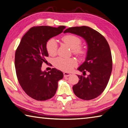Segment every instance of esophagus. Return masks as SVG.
Returning a JSON list of instances; mask_svg holds the SVG:
<instances>
[{
    "mask_svg": "<svg viewBox=\"0 0 128 128\" xmlns=\"http://www.w3.org/2000/svg\"><path fill=\"white\" fill-rule=\"evenodd\" d=\"M64 77H68V76H70L71 75V74L65 72L64 73Z\"/></svg>",
    "mask_w": 128,
    "mask_h": 128,
    "instance_id": "34e87169",
    "label": "esophagus"
}]
</instances>
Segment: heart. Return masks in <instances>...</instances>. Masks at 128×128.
<instances>
[{
    "instance_id": "1",
    "label": "heart",
    "mask_w": 128,
    "mask_h": 128,
    "mask_svg": "<svg viewBox=\"0 0 128 128\" xmlns=\"http://www.w3.org/2000/svg\"><path fill=\"white\" fill-rule=\"evenodd\" d=\"M62 41L72 49V53L80 58H84L86 56V50L80 46L82 41L78 36L74 35L68 34L62 38ZM46 48L50 56H54L57 53L58 45L56 40L51 38L46 42ZM54 65L56 68L62 71H69L76 65V60L73 58L58 57L54 60Z\"/></svg>"
}]
</instances>
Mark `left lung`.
Instances as JSON below:
<instances>
[{
	"label": "left lung",
	"instance_id": "1",
	"mask_svg": "<svg viewBox=\"0 0 128 128\" xmlns=\"http://www.w3.org/2000/svg\"><path fill=\"white\" fill-rule=\"evenodd\" d=\"M64 32L79 35L88 44L86 61L78 68L82 75H78L79 80L72 87L74 93L84 100L97 98L106 88L112 69V60L108 42L102 34L88 26L70 28ZM86 72L88 75L86 77Z\"/></svg>",
	"mask_w": 128,
	"mask_h": 128
}]
</instances>
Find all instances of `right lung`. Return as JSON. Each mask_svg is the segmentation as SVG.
<instances>
[{
	"mask_svg": "<svg viewBox=\"0 0 128 128\" xmlns=\"http://www.w3.org/2000/svg\"><path fill=\"white\" fill-rule=\"evenodd\" d=\"M66 27L34 26L29 29L16 50L14 64L18 81L27 94L37 100H46L55 95L58 82L64 77L56 68L42 72V63H46L48 53L46 42L63 32Z\"/></svg>",
	"mask_w": 128,
	"mask_h": 128,
	"instance_id": "add662e5",
	"label": "right lung"
}]
</instances>
